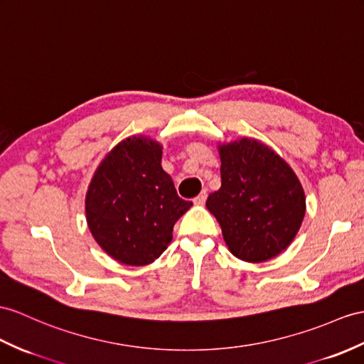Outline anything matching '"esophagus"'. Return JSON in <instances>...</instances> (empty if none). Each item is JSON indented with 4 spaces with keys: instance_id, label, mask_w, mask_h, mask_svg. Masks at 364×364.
Wrapping results in <instances>:
<instances>
[{
    "instance_id": "34e87169",
    "label": "esophagus",
    "mask_w": 364,
    "mask_h": 364,
    "mask_svg": "<svg viewBox=\"0 0 364 364\" xmlns=\"http://www.w3.org/2000/svg\"><path fill=\"white\" fill-rule=\"evenodd\" d=\"M205 200H207V191L202 190V191L199 193V196L194 198L193 202L196 203V205H203V203H205Z\"/></svg>"
}]
</instances>
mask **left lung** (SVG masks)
<instances>
[{"label":"left lung","mask_w":364,"mask_h":364,"mask_svg":"<svg viewBox=\"0 0 364 364\" xmlns=\"http://www.w3.org/2000/svg\"><path fill=\"white\" fill-rule=\"evenodd\" d=\"M220 188L207 208L236 258L264 262L294 241L306 215V196L294 170L267 145L241 139L219 145Z\"/></svg>","instance_id":"8db88e82"}]
</instances>
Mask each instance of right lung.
I'll return each mask as SVG.
<instances>
[{"label":"right lung","mask_w":364,"mask_h":364,"mask_svg":"<svg viewBox=\"0 0 364 364\" xmlns=\"http://www.w3.org/2000/svg\"><path fill=\"white\" fill-rule=\"evenodd\" d=\"M162 145L134 136L106 154L86 193V220L111 258L146 265L166 250L173 227L193 202L177 196L164 171Z\"/></svg>","instance_id":"add662e5"}]
</instances>
